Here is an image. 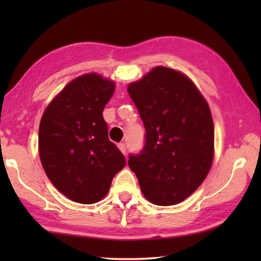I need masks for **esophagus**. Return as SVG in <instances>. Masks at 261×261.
<instances>
[{"instance_id": "obj_1", "label": "esophagus", "mask_w": 261, "mask_h": 261, "mask_svg": "<svg viewBox=\"0 0 261 261\" xmlns=\"http://www.w3.org/2000/svg\"><path fill=\"white\" fill-rule=\"evenodd\" d=\"M118 148H120V151L125 155V153H126V146H125V144H124V143H120V144H118Z\"/></svg>"}]
</instances>
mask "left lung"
<instances>
[{"label": "left lung", "instance_id": "left-lung-1", "mask_svg": "<svg viewBox=\"0 0 261 261\" xmlns=\"http://www.w3.org/2000/svg\"><path fill=\"white\" fill-rule=\"evenodd\" d=\"M127 92L143 120L145 145L130 154V169L155 205L183 201L204 182L214 155V124L207 101L176 70L156 67Z\"/></svg>", "mask_w": 261, "mask_h": 261}]
</instances>
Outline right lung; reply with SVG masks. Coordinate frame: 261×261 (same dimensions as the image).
Returning a JSON list of instances; mask_svg holds the SVG:
<instances>
[{
	"mask_svg": "<svg viewBox=\"0 0 261 261\" xmlns=\"http://www.w3.org/2000/svg\"><path fill=\"white\" fill-rule=\"evenodd\" d=\"M115 84L86 73L70 82L48 105L39 126V154L54 187L79 204L108 193L124 155L108 138L102 112Z\"/></svg>",
	"mask_w": 261,
	"mask_h": 261,
	"instance_id": "obj_1",
	"label": "right lung"
}]
</instances>
